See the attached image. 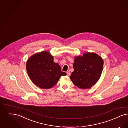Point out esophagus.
<instances>
[{"label":"esophagus","mask_w":128,"mask_h":128,"mask_svg":"<svg viewBox=\"0 0 128 128\" xmlns=\"http://www.w3.org/2000/svg\"><path fill=\"white\" fill-rule=\"evenodd\" d=\"M66 74L68 76H70V71H68L66 72Z\"/></svg>","instance_id":"esophagus-1"}]
</instances>
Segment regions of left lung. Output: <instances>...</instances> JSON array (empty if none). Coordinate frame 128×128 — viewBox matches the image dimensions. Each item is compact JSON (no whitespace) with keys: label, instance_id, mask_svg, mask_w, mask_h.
<instances>
[{"label":"left lung","instance_id":"8db88e82","mask_svg":"<svg viewBox=\"0 0 128 128\" xmlns=\"http://www.w3.org/2000/svg\"><path fill=\"white\" fill-rule=\"evenodd\" d=\"M103 61L94 53H85L75 58L74 72L70 77L74 84L82 89L90 88L97 82L102 73Z\"/></svg>","mask_w":128,"mask_h":128}]
</instances>
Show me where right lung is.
<instances>
[{
  "mask_svg": "<svg viewBox=\"0 0 128 128\" xmlns=\"http://www.w3.org/2000/svg\"><path fill=\"white\" fill-rule=\"evenodd\" d=\"M28 74L36 86L42 89L50 88L55 86L62 76L66 73L53 61V56L49 52L42 51L31 56L27 60Z\"/></svg>",
  "mask_w": 128,
  "mask_h": 128,
  "instance_id": "1",
  "label": "right lung"
}]
</instances>
